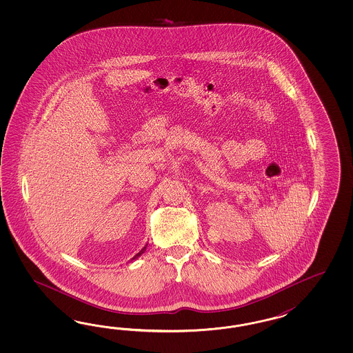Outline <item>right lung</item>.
I'll return each mask as SVG.
<instances>
[{"label": "right lung", "instance_id": "add662e5", "mask_svg": "<svg viewBox=\"0 0 353 353\" xmlns=\"http://www.w3.org/2000/svg\"><path fill=\"white\" fill-rule=\"evenodd\" d=\"M146 247H148V245H146V246L143 247V248H142V250H141V251H139V254H136V255H134V256L132 257V259H130V261H133V260H136V259H139V257L141 256V255H142V254H143V252H145V251H146Z\"/></svg>", "mask_w": 353, "mask_h": 353}]
</instances>
